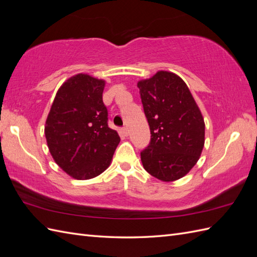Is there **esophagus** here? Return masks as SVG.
<instances>
[{"instance_id":"1","label":"esophagus","mask_w":257,"mask_h":257,"mask_svg":"<svg viewBox=\"0 0 257 257\" xmlns=\"http://www.w3.org/2000/svg\"><path fill=\"white\" fill-rule=\"evenodd\" d=\"M122 134H123L124 136H128V134H130L128 128H127V127H123V128H122Z\"/></svg>"}]
</instances>
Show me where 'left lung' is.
Segmentation results:
<instances>
[{
  "instance_id": "obj_1",
  "label": "left lung",
  "mask_w": 257,
  "mask_h": 257,
  "mask_svg": "<svg viewBox=\"0 0 257 257\" xmlns=\"http://www.w3.org/2000/svg\"><path fill=\"white\" fill-rule=\"evenodd\" d=\"M151 142L141 153L144 168L173 182L195 166L205 145V121L188 85L178 75L159 71L137 82Z\"/></svg>"
}]
</instances>
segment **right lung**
I'll return each instance as SVG.
<instances>
[{
  "instance_id": "obj_1",
  "label": "right lung",
  "mask_w": 257,
  "mask_h": 257,
  "mask_svg": "<svg viewBox=\"0 0 257 257\" xmlns=\"http://www.w3.org/2000/svg\"><path fill=\"white\" fill-rule=\"evenodd\" d=\"M106 81L77 74L59 88L45 124L51 157L77 180L92 179L109 167L116 146V131L108 127L103 103Z\"/></svg>"
}]
</instances>
